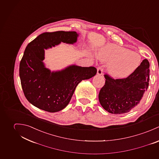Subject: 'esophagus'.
Returning <instances> with one entry per match:
<instances>
[{"instance_id":"1","label":"esophagus","mask_w":159,"mask_h":159,"mask_svg":"<svg viewBox=\"0 0 159 159\" xmlns=\"http://www.w3.org/2000/svg\"><path fill=\"white\" fill-rule=\"evenodd\" d=\"M97 70H98V71H97V74H99V75H102V72H103V71H104L103 68L99 66V67L98 68Z\"/></svg>"}]
</instances>
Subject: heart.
<instances>
[{
	"label": "heart",
	"mask_w": 159,
	"mask_h": 159,
	"mask_svg": "<svg viewBox=\"0 0 159 159\" xmlns=\"http://www.w3.org/2000/svg\"><path fill=\"white\" fill-rule=\"evenodd\" d=\"M99 58L110 62L108 73L113 77L124 79L135 71L140 65L141 57L137 52L116 44H109L99 53Z\"/></svg>",
	"instance_id": "heart-1"
}]
</instances>
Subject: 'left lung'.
Listing matches in <instances>:
<instances>
[{"label":"left lung","instance_id":"8db88e82","mask_svg":"<svg viewBox=\"0 0 159 159\" xmlns=\"http://www.w3.org/2000/svg\"><path fill=\"white\" fill-rule=\"evenodd\" d=\"M149 63L142 61L139 68L127 77L115 79L104 74L106 83L99 93L102 107L112 114H124L137 106L147 91L149 80Z\"/></svg>","mask_w":159,"mask_h":159}]
</instances>
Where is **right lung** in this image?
I'll return each instance as SVG.
<instances>
[{
	"instance_id": "obj_1",
	"label": "right lung",
	"mask_w": 159,
	"mask_h": 159,
	"mask_svg": "<svg viewBox=\"0 0 159 159\" xmlns=\"http://www.w3.org/2000/svg\"><path fill=\"white\" fill-rule=\"evenodd\" d=\"M77 35L75 32H45L26 47L19 64V76L24 94L32 105L48 112L60 111L69 104L77 85L97 73L93 66L73 65L55 72L44 67V49L60 42L72 44Z\"/></svg>"
}]
</instances>
